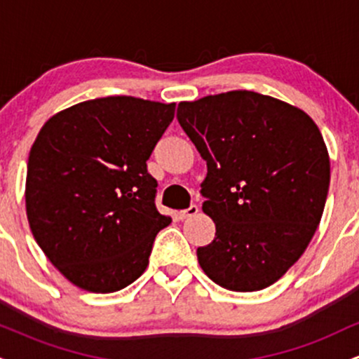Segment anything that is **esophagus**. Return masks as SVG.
Wrapping results in <instances>:
<instances>
[{"mask_svg":"<svg viewBox=\"0 0 359 359\" xmlns=\"http://www.w3.org/2000/svg\"><path fill=\"white\" fill-rule=\"evenodd\" d=\"M197 212H199V205L192 204V205H189L187 209H184V211H179V217L180 219H189V217L196 216Z\"/></svg>","mask_w":359,"mask_h":359,"instance_id":"obj_1","label":"esophagus"}]
</instances>
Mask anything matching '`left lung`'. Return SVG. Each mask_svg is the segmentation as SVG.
<instances>
[{"label": "left lung", "mask_w": 359, "mask_h": 359, "mask_svg": "<svg viewBox=\"0 0 359 359\" xmlns=\"http://www.w3.org/2000/svg\"><path fill=\"white\" fill-rule=\"evenodd\" d=\"M177 119L208 162L201 194L216 236L197 248L201 269L233 292L270 287L323 217L331 163L319 128L302 109L253 90L179 102Z\"/></svg>", "instance_id": "1"}]
</instances>
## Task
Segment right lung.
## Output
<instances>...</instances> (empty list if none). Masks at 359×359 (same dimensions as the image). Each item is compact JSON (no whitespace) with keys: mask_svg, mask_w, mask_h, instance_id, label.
Segmentation results:
<instances>
[{"mask_svg":"<svg viewBox=\"0 0 359 359\" xmlns=\"http://www.w3.org/2000/svg\"><path fill=\"white\" fill-rule=\"evenodd\" d=\"M175 102L97 97L53 114L28 156L25 203L35 241L69 282L94 294L133 283L155 236L172 222L155 208L147 160Z\"/></svg>","mask_w":359,"mask_h":359,"instance_id":"add662e5","label":"right lung"}]
</instances>
